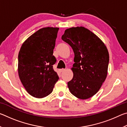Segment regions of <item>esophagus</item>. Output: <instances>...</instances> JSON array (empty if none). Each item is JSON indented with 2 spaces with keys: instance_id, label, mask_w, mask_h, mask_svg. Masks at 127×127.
<instances>
[{
  "instance_id": "esophagus-1",
  "label": "esophagus",
  "mask_w": 127,
  "mask_h": 127,
  "mask_svg": "<svg viewBox=\"0 0 127 127\" xmlns=\"http://www.w3.org/2000/svg\"><path fill=\"white\" fill-rule=\"evenodd\" d=\"M59 70L61 72H63L64 71H65V69H60Z\"/></svg>"
}]
</instances>
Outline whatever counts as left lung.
<instances>
[{"mask_svg": "<svg viewBox=\"0 0 127 127\" xmlns=\"http://www.w3.org/2000/svg\"><path fill=\"white\" fill-rule=\"evenodd\" d=\"M62 39L74 53L71 68L73 77L68 82L69 90L80 99L92 97L107 77L109 55L106 46L97 36L82 26L66 29Z\"/></svg>", "mask_w": 127, "mask_h": 127, "instance_id": "8db88e82", "label": "left lung"}]
</instances>
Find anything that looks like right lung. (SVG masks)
Here are the masks:
<instances>
[{
    "mask_svg": "<svg viewBox=\"0 0 127 127\" xmlns=\"http://www.w3.org/2000/svg\"><path fill=\"white\" fill-rule=\"evenodd\" d=\"M58 27H44L31 35L21 46L18 53V71L20 80L30 95L36 98L52 92L58 81L53 65Z\"/></svg>",
    "mask_w": 127,
    "mask_h": 127,
    "instance_id": "obj_1",
    "label": "right lung"
}]
</instances>
